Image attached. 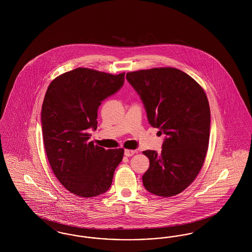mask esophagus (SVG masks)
I'll use <instances>...</instances> for the list:
<instances>
[{"label":"esophagus","mask_w":252,"mask_h":252,"mask_svg":"<svg viewBox=\"0 0 252 252\" xmlns=\"http://www.w3.org/2000/svg\"><path fill=\"white\" fill-rule=\"evenodd\" d=\"M136 153V150H131V149H126L125 150V156L131 157Z\"/></svg>","instance_id":"obj_1"}]
</instances>
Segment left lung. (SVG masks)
Returning a JSON list of instances; mask_svg holds the SVG:
<instances>
[{
  "mask_svg": "<svg viewBox=\"0 0 252 252\" xmlns=\"http://www.w3.org/2000/svg\"><path fill=\"white\" fill-rule=\"evenodd\" d=\"M126 79L141 97L149 124L166 137L160 154L144 151L149 158L144 188L170 197L184 191L197 177L207 154L211 110L202 87L176 68L127 72Z\"/></svg>",
  "mask_w": 252,
  "mask_h": 252,
  "instance_id": "8db88e82",
  "label": "left lung"
}]
</instances>
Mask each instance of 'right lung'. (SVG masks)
<instances>
[{"instance_id": "add662e5", "label": "right lung", "mask_w": 252, "mask_h": 252, "mask_svg": "<svg viewBox=\"0 0 252 252\" xmlns=\"http://www.w3.org/2000/svg\"><path fill=\"white\" fill-rule=\"evenodd\" d=\"M125 72L111 74L88 68L64 72L49 85L41 109L42 139L50 166L60 183L81 197L107 192L124 149L90 142L97 128L101 102L119 91Z\"/></svg>"}]
</instances>
